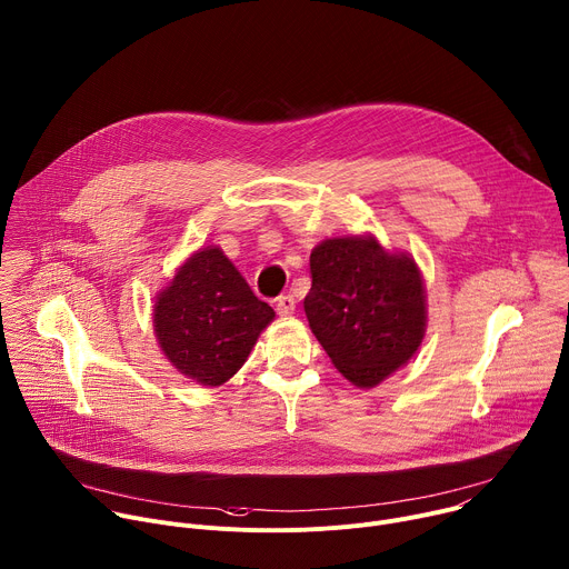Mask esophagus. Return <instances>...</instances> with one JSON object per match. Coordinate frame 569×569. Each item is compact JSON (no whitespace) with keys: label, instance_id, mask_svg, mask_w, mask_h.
<instances>
[{"label":"esophagus","instance_id":"esophagus-1","mask_svg":"<svg viewBox=\"0 0 569 569\" xmlns=\"http://www.w3.org/2000/svg\"><path fill=\"white\" fill-rule=\"evenodd\" d=\"M295 297L292 295H281L279 299H277V310H279V315H290L292 310H295Z\"/></svg>","mask_w":569,"mask_h":569}]
</instances>
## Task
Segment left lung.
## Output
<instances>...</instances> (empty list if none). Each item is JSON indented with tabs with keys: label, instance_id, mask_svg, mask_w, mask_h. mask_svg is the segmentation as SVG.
<instances>
[{
	"label": "left lung",
	"instance_id": "obj_1",
	"mask_svg": "<svg viewBox=\"0 0 569 569\" xmlns=\"http://www.w3.org/2000/svg\"><path fill=\"white\" fill-rule=\"evenodd\" d=\"M310 329L353 385L373 387L415 356L426 333L415 259L385 252L371 236L329 238L310 254Z\"/></svg>",
	"mask_w": 569,
	"mask_h": 569
}]
</instances>
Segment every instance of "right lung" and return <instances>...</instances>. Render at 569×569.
Segmentation results:
<instances>
[{
	"instance_id": "1",
	"label": "right lung",
	"mask_w": 569,
	"mask_h": 569,
	"mask_svg": "<svg viewBox=\"0 0 569 569\" xmlns=\"http://www.w3.org/2000/svg\"><path fill=\"white\" fill-rule=\"evenodd\" d=\"M274 319L220 248L196 252L157 297L154 333L178 371L200 385H222L248 360Z\"/></svg>"
}]
</instances>
